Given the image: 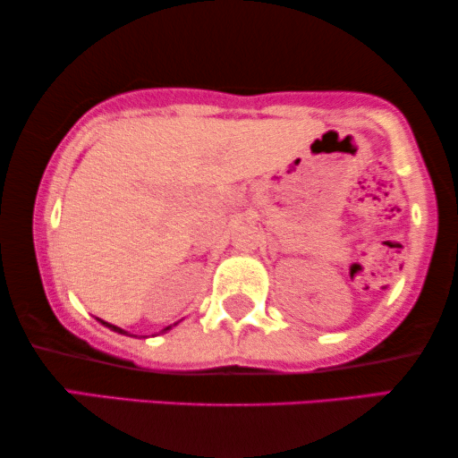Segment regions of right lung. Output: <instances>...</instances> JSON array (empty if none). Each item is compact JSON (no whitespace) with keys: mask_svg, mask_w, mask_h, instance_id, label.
Listing matches in <instances>:
<instances>
[{"mask_svg":"<svg viewBox=\"0 0 458 458\" xmlns=\"http://www.w3.org/2000/svg\"><path fill=\"white\" fill-rule=\"evenodd\" d=\"M99 321H101V323H103V326H106V327H109V329H112V332H118V334H126L123 327H118V326H112V323H107V321H103V319H99ZM166 329H171V326H169V327H165V329H162V332H166Z\"/></svg>","mask_w":458,"mask_h":458,"instance_id":"1","label":"right lung"}]
</instances>
